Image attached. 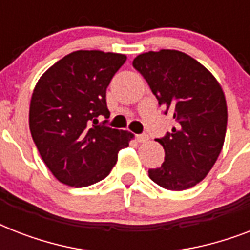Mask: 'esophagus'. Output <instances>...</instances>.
Listing matches in <instances>:
<instances>
[{
    "label": "esophagus",
    "instance_id": "obj_1",
    "mask_svg": "<svg viewBox=\"0 0 250 250\" xmlns=\"http://www.w3.org/2000/svg\"><path fill=\"white\" fill-rule=\"evenodd\" d=\"M136 140L139 141V143H146V141L149 140V136L148 135H145V133H143V135H137Z\"/></svg>",
    "mask_w": 250,
    "mask_h": 250
}]
</instances>
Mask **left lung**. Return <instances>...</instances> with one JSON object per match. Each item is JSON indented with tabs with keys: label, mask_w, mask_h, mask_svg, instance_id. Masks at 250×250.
Segmentation results:
<instances>
[{
	"label": "left lung",
	"mask_w": 250,
	"mask_h": 250,
	"mask_svg": "<svg viewBox=\"0 0 250 250\" xmlns=\"http://www.w3.org/2000/svg\"><path fill=\"white\" fill-rule=\"evenodd\" d=\"M132 64L176 122L171 133L157 139L165 162L150 168L149 178L168 190L192 188L209 174L225 144V92L205 66L179 50L143 53Z\"/></svg>",
	"instance_id": "left-lung-1"
}]
</instances>
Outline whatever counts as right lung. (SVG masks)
Segmentation results:
<instances>
[{
  "label": "right lung",
  "instance_id": "add662e5",
  "mask_svg": "<svg viewBox=\"0 0 250 250\" xmlns=\"http://www.w3.org/2000/svg\"><path fill=\"white\" fill-rule=\"evenodd\" d=\"M125 54L76 50L49 67L33 89L29 129L41 158L66 186L82 188L105 179L118 152L129 145L128 131L97 125L109 118L106 88Z\"/></svg>",
  "mask_w": 250,
  "mask_h": 250
}]
</instances>
